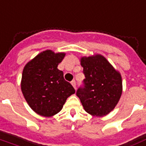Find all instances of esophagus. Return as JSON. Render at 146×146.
<instances>
[{
  "label": "esophagus",
  "instance_id": "obj_1",
  "mask_svg": "<svg viewBox=\"0 0 146 146\" xmlns=\"http://www.w3.org/2000/svg\"><path fill=\"white\" fill-rule=\"evenodd\" d=\"M72 85L73 86V87L74 88V89H76V82L74 80H73L72 82Z\"/></svg>",
  "mask_w": 146,
  "mask_h": 146
}]
</instances>
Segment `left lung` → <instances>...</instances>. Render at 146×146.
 Instances as JSON below:
<instances>
[{
  "label": "left lung",
  "instance_id": "8db88e82",
  "mask_svg": "<svg viewBox=\"0 0 146 146\" xmlns=\"http://www.w3.org/2000/svg\"><path fill=\"white\" fill-rule=\"evenodd\" d=\"M86 78L76 95L89 114L102 117L114 109L122 93L120 73L103 56L82 57Z\"/></svg>",
  "mask_w": 146,
  "mask_h": 146
}]
</instances>
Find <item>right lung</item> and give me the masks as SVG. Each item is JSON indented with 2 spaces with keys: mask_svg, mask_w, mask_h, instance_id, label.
I'll return each mask as SVG.
<instances>
[{
  "mask_svg": "<svg viewBox=\"0 0 146 146\" xmlns=\"http://www.w3.org/2000/svg\"><path fill=\"white\" fill-rule=\"evenodd\" d=\"M65 54L45 50L23 69L21 89L25 100L35 112L51 117L60 112L66 100L75 90L57 68Z\"/></svg>",
  "mask_w": 146,
  "mask_h": 146,
  "instance_id": "add662e5",
  "label": "right lung"
}]
</instances>
